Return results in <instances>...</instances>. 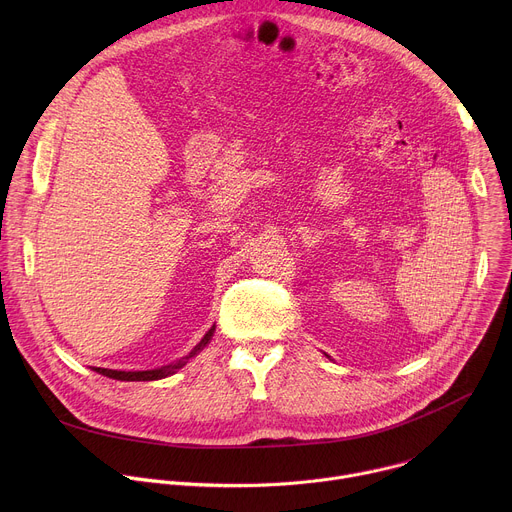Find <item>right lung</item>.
Here are the masks:
<instances>
[{
    "label": "right lung",
    "mask_w": 512,
    "mask_h": 512,
    "mask_svg": "<svg viewBox=\"0 0 512 512\" xmlns=\"http://www.w3.org/2000/svg\"><path fill=\"white\" fill-rule=\"evenodd\" d=\"M214 330H216V326H212V328L202 336V340H200L186 356H182V358H178V360L166 364V367L152 369V371H111V369H97V367H95V371H97L99 375H105V377L115 379V381H160V379L172 377V375H176L182 367H186V364H188L200 350H204V348L208 346V342H210L212 336H214Z\"/></svg>",
    "instance_id": "add662e5"
}]
</instances>
